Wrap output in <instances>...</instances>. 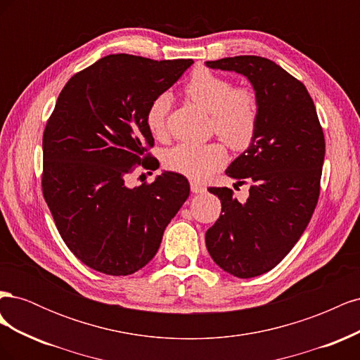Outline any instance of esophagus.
<instances>
[{
    "instance_id": "obj_1",
    "label": "esophagus",
    "mask_w": 360,
    "mask_h": 360,
    "mask_svg": "<svg viewBox=\"0 0 360 360\" xmlns=\"http://www.w3.org/2000/svg\"><path fill=\"white\" fill-rule=\"evenodd\" d=\"M191 191L193 193H202L207 191V188L204 186V184L198 183V181H191Z\"/></svg>"
}]
</instances>
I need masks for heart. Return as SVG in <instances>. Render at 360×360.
Here are the masks:
<instances>
[{
  "mask_svg": "<svg viewBox=\"0 0 360 360\" xmlns=\"http://www.w3.org/2000/svg\"><path fill=\"white\" fill-rule=\"evenodd\" d=\"M188 99L210 114V130L231 150L240 151L250 146L258 127V97L249 86L234 84L209 69H195L183 89ZM171 105L168 94H159L147 108L146 124L155 138L167 132V114ZM226 160L221 143H180L163 156V165L192 180L209 179Z\"/></svg>",
  "mask_w": 360,
  "mask_h": 360,
  "instance_id": "obj_1",
  "label": "heart"
}]
</instances>
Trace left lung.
<instances>
[{"label":"left lung","instance_id":"1","mask_svg":"<svg viewBox=\"0 0 360 360\" xmlns=\"http://www.w3.org/2000/svg\"><path fill=\"white\" fill-rule=\"evenodd\" d=\"M252 84L258 97L254 141L225 174L249 183L242 204L228 188H210L222 202L219 219L205 233L214 263L237 278H254L279 264L297 243L320 197L324 135L311 96L276 63L257 56L207 61Z\"/></svg>","mask_w":360,"mask_h":360}]
</instances>
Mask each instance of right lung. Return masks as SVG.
<instances>
[{"label": "right lung", "mask_w": 360, "mask_h": 360, "mask_svg": "<svg viewBox=\"0 0 360 360\" xmlns=\"http://www.w3.org/2000/svg\"><path fill=\"white\" fill-rule=\"evenodd\" d=\"M112 53L73 75L43 132V197L73 255L101 274L132 275L153 258L189 197L181 174L126 186L136 167L156 169L146 112L192 66ZM159 163V162H158Z\"/></svg>", "instance_id": "add662e5"}]
</instances>
